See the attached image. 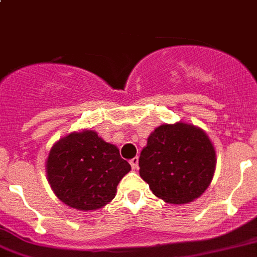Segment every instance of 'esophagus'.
<instances>
[{"label": "esophagus", "mask_w": 257, "mask_h": 257, "mask_svg": "<svg viewBox=\"0 0 257 257\" xmlns=\"http://www.w3.org/2000/svg\"><path fill=\"white\" fill-rule=\"evenodd\" d=\"M138 162H139L138 158L136 157V158H133V159H132L129 163H131V165H132V168H133V169H137V168H138Z\"/></svg>", "instance_id": "1"}]
</instances>
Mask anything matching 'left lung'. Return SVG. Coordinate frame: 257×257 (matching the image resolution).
Here are the masks:
<instances>
[{"instance_id":"1","label":"left lung","mask_w":257,"mask_h":257,"mask_svg":"<svg viewBox=\"0 0 257 257\" xmlns=\"http://www.w3.org/2000/svg\"><path fill=\"white\" fill-rule=\"evenodd\" d=\"M215 165V150L205 132L185 123L163 124L142 150L139 174L155 196L186 204L208 189Z\"/></svg>"}]
</instances>
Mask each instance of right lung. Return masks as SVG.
I'll use <instances>...</instances> for the list:
<instances>
[{"label":"right lung","instance_id":"1","mask_svg":"<svg viewBox=\"0 0 257 257\" xmlns=\"http://www.w3.org/2000/svg\"><path fill=\"white\" fill-rule=\"evenodd\" d=\"M131 165L93 131L72 133L52 147L47 177L54 194L78 210L100 209L115 196Z\"/></svg>","mask_w":257,"mask_h":257}]
</instances>
